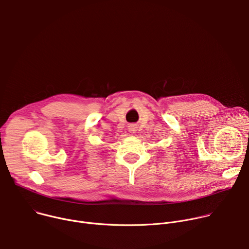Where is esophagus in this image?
Segmentation results:
<instances>
[{
    "mask_svg": "<svg viewBox=\"0 0 249 249\" xmlns=\"http://www.w3.org/2000/svg\"><path fill=\"white\" fill-rule=\"evenodd\" d=\"M129 131L131 132V133H136V131H137V127H136V125H134V124H131V125H129Z\"/></svg>",
    "mask_w": 249,
    "mask_h": 249,
    "instance_id": "obj_1",
    "label": "esophagus"
}]
</instances>
